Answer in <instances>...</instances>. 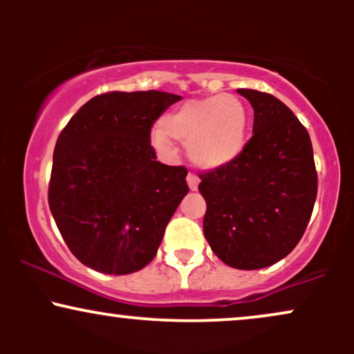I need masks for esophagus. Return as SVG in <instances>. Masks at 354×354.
Wrapping results in <instances>:
<instances>
[{"instance_id":"1","label":"esophagus","mask_w":354,"mask_h":354,"mask_svg":"<svg viewBox=\"0 0 354 354\" xmlns=\"http://www.w3.org/2000/svg\"><path fill=\"white\" fill-rule=\"evenodd\" d=\"M186 181H188V186L191 191H196L198 189V185H200V178L196 176L194 173H188V176H186Z\"/></svg>"}]
</instances>
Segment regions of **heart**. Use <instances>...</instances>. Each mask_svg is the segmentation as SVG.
Listing matches in <instances>:
<instances>
[{"label": "heart", "instance_id": "obj_1", "mask_svg": "<svg viewBox=\"0 0 354 354\" xmlns=\"http://www.w3.org/2000/svg\"><path fill=\"white\" fill-rule=\"evenodd\" d=\"M246 128V106L236 96L189 100L163 118L161 128L154 129L153 143L169 149L174 138L186 145L193 163L213 169L231 163L243 151Z\"/></svg>", "mask_w": 354, "mask_h": 354}]
</instances>
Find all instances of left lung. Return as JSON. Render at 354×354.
<instances>
[{"label": "left lung", "mask_w": 354, "mask_h": 354, "mask_svg": "<svg viewBox=\"0 0 354 354\" xmlns=\"http://www.w3.org/2000/svg\"><path fill=\"white\" fill-rule=\"evenodd\" d=\"M254 109L253 136L228 165L201 173L203 231L213 253L236 270L278 263L298 245L318 193L306 128L270 93L238 89Z\"/></svg>", "instance_id": "left-lung-1"}]
</instances>
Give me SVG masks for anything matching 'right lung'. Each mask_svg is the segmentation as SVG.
Returning a JSON list of instances; mask_svg holds the SVG:
<instances>
[{
  "instance_id": "right-lung-1",
  "label": "right lung",
  "mask_w": 354,
  "mask_h": 354,
  "mask_svg": "<svg viewBox=\"0 0 354 354\" xmlns=\"http://www.w3.org/2000/svg\"><path fill=\"white\" fill-rule=\"evenodd\" d=\"M180 100L154 89L103 93L59 133L48 203L64 243L83 265L129 274L156 256L189 188L185 166L156 161L151 128Z\"/></svg>"
}]
</instances>
